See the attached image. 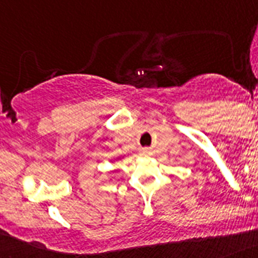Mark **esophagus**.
I'll use <instances>...</instances> for the list:
<instances>
[{
  "label": "esophagus",
  "mask_w": 258,
  "mask_h": 258,
  "mask_svg": "<svg viewBox=\"0 0 258 258\" xmlns=\"http://www.w3.org/2000/svg\"><path fill=\"white\" fill-rule=\"evenodd\" d=\"M142 154H147V151H146V150H143V151H142Z\"/></svg>",
  "instance_id": "obj_1"
}]
</instances>
